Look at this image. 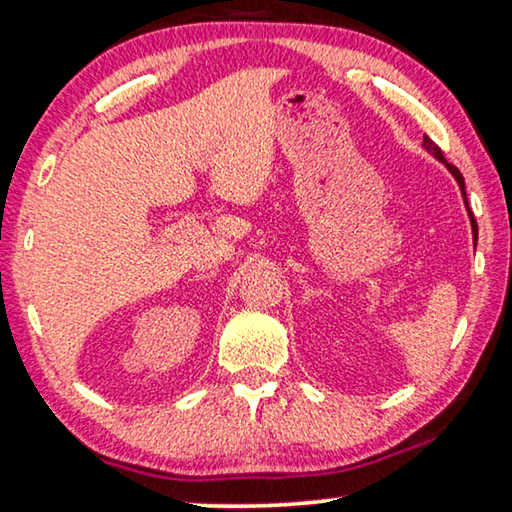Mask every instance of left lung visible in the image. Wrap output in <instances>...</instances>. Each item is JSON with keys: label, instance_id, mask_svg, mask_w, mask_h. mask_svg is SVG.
Segmentation results:
<instances>
[{"label": "left lung", "instance_id": "8db88e82", "mask_svg": "<svg viewBox=\"0 0 512 512\" xmlns=\"http://www.w3.org/2000/svg\"><path fill=\"white\" fill-rule=\"evenodd\" d=\"M422 146H424V149H427V153H431V155H433V158H436L438 162H443V164H445V167H447V171H449V173H452V176H454V180H456V183H458V189H461V194H463V201H465V207H467V216H470V223H472V237L476 239V237H479V228H476L474 214H472V210H470V205H467V194H465V180H463V176H461V171H458V169L454 167V164H449V162L445 160V155H443V151H440V149H438V146H436V142H431L427 135H424V142H422Z\"/></svg>", "mask_w": 512, "mask_h": 512}]
</instances>
